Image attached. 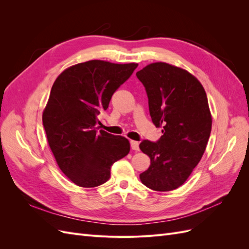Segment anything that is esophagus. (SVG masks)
I'll return each instance as SVG.
<instances>
[{"instance_id": "obj_1", "label": "esophagus", "mask_w": 249, "mask_h": 249, "mask_svg": "<svg viewBox=\"0 0 249 249\" xmlns=\"http://www.w3.org/2000/svg\"><path fill=\"white\" fill-rule=\"evenodd\" d=\"M131 147L133 150H139V143L137 141H134V140H131Z\"/></svg>"}]
</instances>
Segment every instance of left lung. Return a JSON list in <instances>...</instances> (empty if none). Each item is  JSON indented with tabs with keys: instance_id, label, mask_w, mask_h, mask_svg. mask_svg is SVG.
I'll return each instance as SVG.
<instances>
[{
	"instance_id": "1",
	"label": "left lung",
	"mask_w": 249,
	"mask_h": 249,
	"mask_svg": "<svg viewBox=\"0 0 249 249\" xmlns=\"http://www.w3.org/2000/svg\"><path fill=\"white\" fill-rule=\"evenodd\" d=\"M136 76L145 87L153 123L163 134L158 142L140 143L150 159L140 179L155 191L175 190L190 177L208 144L212 115L206 91L189 71L165 62L150 63Z\"/></svg>"
}]
</instances>
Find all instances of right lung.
<instances>
[{"label": "right lung", "mask_w": 249, "mask_h": 249, "mask_svg": "<svg viewBox=\"0 0 249 249\" xmlns=\"http://www.w3.org/2000/svg\"><path fill=\"white\" fill-rule=\"evenodd\" d=\"M137 66L90 60L64 70L53 84L42 123L59 168L77 186L106 183L112 164L129 154V140L97 132L95 125L100 111L107 110Z\"/></svg>", "instance_id": "1"}]
</instances>
